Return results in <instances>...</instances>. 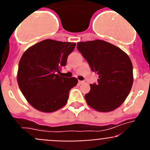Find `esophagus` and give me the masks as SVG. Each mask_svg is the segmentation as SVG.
<instances>
[{
    "label": "esophagus",
    "mask_w": 150,
    "mask_h": 150,
    "mask_svg": "<svg viewBox=\"0 0 150 150\" xmlns=\"http://www.w3.org/2000/svg\"><path fill=\"white\" fill-rule=\"evenodd\" d=\"M78 83H79L80 84H82V83H84L85 81H78Z\"/></svg>",
    "instance_id": "obj_1"
}]
</instances>
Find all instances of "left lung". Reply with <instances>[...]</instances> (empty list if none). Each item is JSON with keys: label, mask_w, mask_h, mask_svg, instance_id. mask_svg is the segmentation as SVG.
<instances>
[{"label": "left lung", "mask_w": 150, "mask_h": 150, "mask_svg": "<svg viewBox=\"0 0 150 150\" xmlns=\"http://www.w3.org/2000/svg\"><path fill=\"white\" fill-rule=\"evenodd\" d=\"M77 48L93 72L99 75L97 83L90 84L85 95L87 104L99 112H110L123 103L134 81L133 65L120 48L104 40L79 42Z\"/></svg>", "instance_id": "left-lung-1"}]
</instances>
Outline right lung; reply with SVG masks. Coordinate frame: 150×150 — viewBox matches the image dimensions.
<instances>
[{
  "mask_svg": "<svg viewBox=\"0 0 150 150\" xmlns=\"http://www.w3.org/2000/svg\"><path fill=\"white\" fill-rule=\"evenodd\" d=\"M76 43L47 39L29 48L19 63L17 82L34 108L51 112L65 105L69 92L78 83L75 78L59 75Z\"/></svg>",
  "mask_w": 150,
  "mask_h": 150,
  "instance_id": "add662e5",
  "label": "right lung"
}]
</instances>
